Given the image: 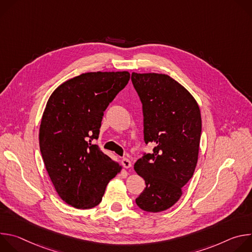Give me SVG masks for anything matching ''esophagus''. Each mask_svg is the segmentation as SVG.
Instances as JSON below:
<instances>
[{"instance_id":"1","label":"esophagus","mask_w":252,"mask_h":252,"mask_svg":"<svg viewBox=\"0 0 252 252\" xmlns=\"http://www.w3.org/2000/svg\"><path fill=\"white\" fill-rule=\"evenodd\" d=\"M122 164H123L124 167H126V168L131 167V161H130L128 158H123V159H122Z\"/></svg>"}]
</instances>
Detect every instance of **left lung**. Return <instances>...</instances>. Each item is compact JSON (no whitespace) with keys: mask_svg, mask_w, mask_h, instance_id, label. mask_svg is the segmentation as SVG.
<instances>
[{"mask_svg":"<svg viewBox=\"0 0 252 252\" xmlns=\"http://www.w3.org/2000/svg\"><path fill=\"white\" fill-rule=\"evenodd\" d=\"M142 102L143 138L155 145L153 154L134 163L147 188L135 199L139 208L160 212L183 195L196 167L201 134L197 101L178 82L165 74H131Z\"/></svg>","mask_w":252,"mask_h":252,"instance_id":"left-lung-1","label":"left lung"}]
</instances>
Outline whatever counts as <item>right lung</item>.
I'll return each mask as SVG.
<instances>
[{
  "mask_svg": "<svg viewBox=\"0 0 252 252\" xmlns=\"http://www.w3.org/2000/svg\"><path fill=\"white\" fill-rule=\"evenodd\" d=\"M128 71H92L60 85L46 104L40 149L59 196L68 205H97L123 166L92 140L98 137L103 112L127 85Z\"/></svg>",
  "mask_w": 252,
  "mask_h": 252,
  "instance_id": "right-lung-1",
  "label": "right lung"
}]
</instances>
